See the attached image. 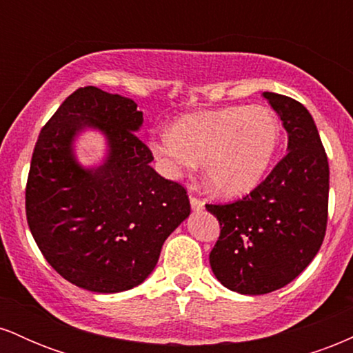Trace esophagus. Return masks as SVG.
<instances>
[{"label": "esophagus", "instance_id": "esophagus-1", "mask_svg": "<svg viewBox=\"0 0 353 353\" xmlns=\"http://www.w3.org/2000/svg\"><path fill=\"white\" fill-rule=\"evenodd\" d=\"M189 199H190V208H192L194 210H202V209H204V201L197 199L196 196H190Z\"/></svg>", "mask_w": 353, "mask_h": 353}]
</instances>
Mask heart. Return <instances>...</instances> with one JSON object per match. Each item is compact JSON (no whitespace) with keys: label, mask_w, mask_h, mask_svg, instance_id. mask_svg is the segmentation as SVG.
<instances>
[{"label":"heart","mask_w":353,"mask_h":353,"mask_svg":"<svg viewBox=\"0 0 353 353\" xmlns=\"http://www.w3.org/2000/svg\"><path fill=\"white\" fill-rule=\"evenodd\" d=\"M281 141V121L265 104L229 106L177 117L171 131L149 139L154 159L169 179H181L202 161L209 188L242 196L262 181Z\"/></svg>","instance_id":"1"}]
</instances>
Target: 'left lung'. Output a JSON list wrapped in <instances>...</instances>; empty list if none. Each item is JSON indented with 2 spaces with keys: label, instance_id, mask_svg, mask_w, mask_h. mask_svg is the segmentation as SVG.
I'll return each mask as SVG.
<instances>
[{
  "label": "left lung",
  "instance_id": "8db88e82",
  "mask_svg": "<svg viewBox=\"0 0 353 353\" xmlns=\"http://www.w3.org/2000/svg\"><path fill=\"white\" fill-rule=\"evenodd\" d=\"M285 128V156L261 184L230 204H205L221 234L209 261L234 292L282 289L310 264L325 237L329 161L310 112L289 96L264 92Z\"/></svg>",
  "mask_w": 353,
  "mask_h": 353
}]
</instances>
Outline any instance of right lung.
I'll use <instances>...</instances> for the list:
<instances>
[{"mask_svg":"<svg viewBox=\"0 0 353 353\" xmlns=\"http://www.w3.org/2000/svg\"><path fill=\"white\" fill-rule=\"evenodd\" d=\"M141 124L134 101L86 86L68 96L36 141L28 225L52 269L91 292L144 282L190 212L185 189L151 168V149L136 134ZM86 127L108 137V159L96 170L81 168L72 154L74 136Z\"/></svg>","mask_w":353,"mask_h":353,"instance_id":"obj_1","label":"right lung"}]
</instances>
